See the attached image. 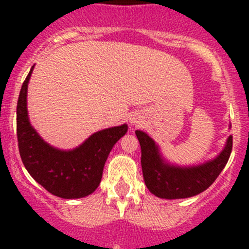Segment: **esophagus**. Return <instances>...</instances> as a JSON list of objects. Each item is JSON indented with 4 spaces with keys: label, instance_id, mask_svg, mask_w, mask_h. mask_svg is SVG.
<instances>
[{
    "label": "esophagus",
    "instance_id": "34e87169",
    "mask_svg": "<svg viewBox=\"0 0 249 249\" xmlns=\"http://www.w3.org/2000/svg\"><path fill=\"white\" fill-rule=\"evenodd\" d=\"M132 123H137V122H136V120H134V122H132Z\"/></svg>",
    "mask_w": 249,
    "mask_h": 249
}]
</instances>
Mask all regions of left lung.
Returning <instances> with one entry per match:
<instances>
[{
	"instance_id": "left-lung-1",
	"label": "left lung",
	"mask_w": 249,
	"mask_h": 249,
	"mask_svg": "<svg viewBox=\"0 0 249 249\" xmlns=\"http://www.w3.org/2000/svg\"><path fill=\"white\" fill-rule=\"evenodd\" d=\"M141 145V165L143 178L150 193L161 199H184L207 189L229 160L232 136H229L223 152L212 161L199 166L177 167L162 160L157 144L143 131H136Z\"/></svg>"
}]
</instances>
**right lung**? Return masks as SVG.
<instances>
[{"instance_id": "add662e5", "label": "right lung", "mask_w": 249, "mask_h": 249, "mask_svg": "<svg viewBox=\"0 0 249 249\" xmlns=\"http://www.w3.org/2000/svg\"><path fill=\"white\" fill-rule=\"evenodd\" d=\"M32 69L22 83L17 104L18 147L22 164L31 177L50 194L62 199L87 196L99 187L109 152L126 134L127 125L96 132L69 152L50 147L35 131L27 117V83Z\"/></svg>"}]
</instances>
